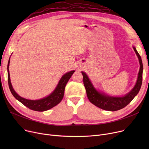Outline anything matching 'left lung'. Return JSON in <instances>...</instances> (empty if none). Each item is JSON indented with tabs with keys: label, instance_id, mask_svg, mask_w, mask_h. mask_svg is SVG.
<instances>
[{
	"label": "left lung",
	"instance_id": "1",
	"mask_svg": "<svg viewBox=\"0 0 149 149\" xmlns=\"http://www.w3.org/2000/svg\"><path fill=\"white\" fill-rule=\"evenodd\" d=\"M133 48H134L138 57L140 64V69L138 73L137 81L135 87L127 95L124 97H114L107 96L103 94V93H101L98 92L93 88L88 75L84 72H81L83 77V84L86 91L87 96L91 103L106 111H116L128 105L138 94L142 84L143 66L141 58V56L137 52L136 48L135 47H133Z\"/></svg>",
	"mask_w": 149,
	"mask_h": 149
}]
</instances>
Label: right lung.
<instances>
[{"label": "right lung", "instance_id": "right-lung-1", "mask_svg": "<svg viewBox=\"0 0 149 149\" xmlns=\"http://www.w3.org/2000/svg\"><path fill=\"white\" fill-rule=\"evenodd\" d=\"M9 65H10V60L8 63V82L9 88L10 91L13 95L19 100L21 103L25 105L26 107L29 109L35 111L43 112L48 111L49 109L52 108L53 107L57 105L63 98L65 86L71 77L72 75L75 72L74 70H72L66 74H65L63 76L57 85V88L54 91V92L51 94L44 98L38 100H30L25 98H23L20 97L17 93L14 91L13 88V86L11 83L10 78V73H9Z\"/></svg>", "mask_w": 149, "mask_h": 149}]
</instances>
